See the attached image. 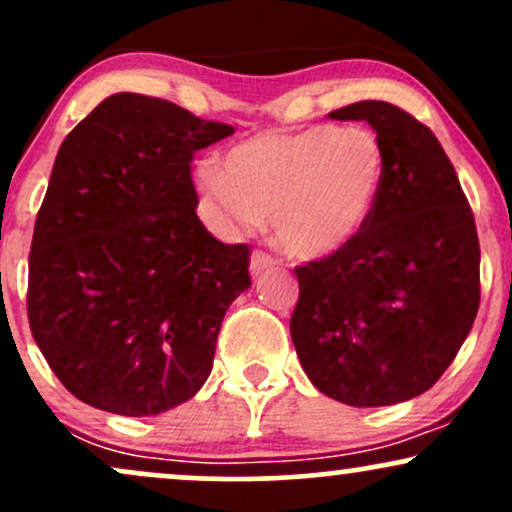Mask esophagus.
I'll list each match as a JSON object with an SVG mask.
<instances>
[{"label": "esophagus", "instance_id": "obj_1", "mask_svg": "<svg viewBox=\"0 0 512 512\" xmlns=\"http://www.w3.org/2000/svg\"><path fill=\"white\" fill-rule=\"evenodd\" d=\"M274 264H276V260L272 255H267V252H262V250H255L250 257V274L260 276L267 272V269H272Z\"/></svg>", "mask_w": 512, "mask_h": 512}]
</instances>
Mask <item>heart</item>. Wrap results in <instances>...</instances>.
Returning <instances> with one entry per match:
<instances>
[{"label": "heart", "mask_w": 512, "mask_h": 512, "mask_svg": "<svg viewBox=\"0 0 512 512\" xmlns=\"http://www.w3.org/2000/svg\"><path fill=\"white\" fill-rule=\"evenodd\" d=\"M385 178L387 154L373 129L313 125L257 134L233 146L223 166L204 161L195 182L223 226L272 219L281 250L315 260L361 236Z\"/></svg>", "instance_id": "heart-1"}]
</instances>
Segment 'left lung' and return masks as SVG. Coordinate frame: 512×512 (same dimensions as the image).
<instances>
[{"mask_svg": "<svg viewBox=\"0 0 512 512\" xmlns=\"http://www.w3.org/2000/svg\"><path fill=\"white\" fill-rule=\"evenodd\" d=\"M366 120L387 154L373 219L342 250L296 267L291 339L322 395L390 407L438 383L479 310L474 214L443 146L385 101L330 113Z\"/></svg>", "mask_w": 512, "mask_h": 512, "instance_id": "obj_1", "label": "left lung"}]
</instances>
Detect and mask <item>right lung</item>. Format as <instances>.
<instances>
[{
	"instance_id": "add662e5",
	"label": "right lung",
	"mask_w": 512,
	"mask_h": 512,
	"mask_svg": "<svg viewBox=\"0 0 512 512\" xmlns=\"http://www.w3.org/2000/svg\"><path fill=\"white\" fill-rule=\"evenodd\" d=\"M231 134L115 93L62 142L28 255V322L81 402L156 416L207 383L223 315L252 284L250 248L199 221L190 163Z\"/></svg>"
}]
</instances>
